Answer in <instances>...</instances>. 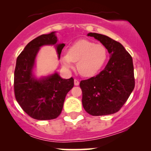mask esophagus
I'll use <instances>...</instances> for the list:
<instances>
[{
  "label": "esophagus",
  "mask_w": 151,
  "mask_h": 151,
  "mask_svg": "<svg viewBox=\"0 0 151 151\" xmlns=\"http://www.w3.org/2000/svg\"><path fill=\"white\" fill-rule=\"evenodd\" d=\"M74 85H75V86H78L79 84V81H78L77 79H74Z\"/></svg>",
  "instance_id": "esophagus-1"
}]
</instances>
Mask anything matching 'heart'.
<instances>
[{
	"label": "heart",
	"mask_w": 151,
	"mask_h": 151,
	"mask_svg": "<svg viewBox=\"0 0 151 151\" xmlns=\"http://www.w3.org/2000/svg\"><path fill=\"white\" fill-rule=\"evenodd\" d=\"M108 58L106 48L87 40H79L70 46L68 52L62 54V63L67 69L77 62V68L81 76H94L101 70Z\"/></svg>",
	"instance_id": "obj_1"
}]
</instances>
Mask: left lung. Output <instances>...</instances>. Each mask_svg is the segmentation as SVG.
I'll return each mask as SVG.
<instances>
[{"instance_id":"1","label":"left lung","mask_w":151,"mask_h":151,"mask_svg":"<svg viewBox=\"0 0 151 151\" xmlns=\"http://www.w3.org/2000/svg\"><path fill=\"white\" fill-rule=\"evenodd\" d=\"M108 50L110 59L96 77L81 81L82 105L92 116H104L119 111L135 86L133 59L124 47L104 35L89 32Z\"/></svg>"}]
</instances>
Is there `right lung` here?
<instances>
[{
    "label": "right lung",
    "instance_id": "obj_1",
    "mask_svg": "<svg viewBox=\"0 0 151 151\" xmlns=\"http://www.w3.org/2000/svg\"><path fill=\"white\" fill-rule=\"evenodd\" d=\"M56 32L42 35L30 41L16 60L14 72L15 96L27 115L37 120H51L61 114L67 93L74 86V79H62L58 72L37 78L33 70L41 47L54 45L60 59L65 44H58Z\"/></svg>",
    "mask_w": 151,
    "mask_h": 151
}]
</instances>
